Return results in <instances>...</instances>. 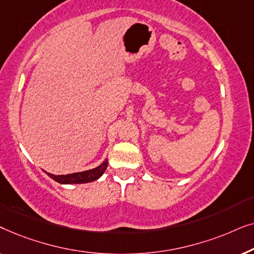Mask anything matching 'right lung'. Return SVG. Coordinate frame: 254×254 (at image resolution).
I'll list each match as a JSON object with an SVG mask.
<instances>
[{
	"label": "right lung",
	"instance_id": "1",
	"mask_svg": "<svg viewBox=\"0 0 254 254\" xmlns=\"http://www.w3.org/2000/svg\"><path fill=\"white\" fill-rule=\"evenodd\" d=\"M107 164H109V163H107V161H105L103 164H100L95 169L88 170V171H83V172L71 173V175L54 176V175H51V173H47V172L46 173L51 177L52 179H54L55 182L60 184H84V183H90V182H93V180L98 179L99 177L105 172Z\"/></svg>",
	"mask_w": 254,
	"mask_h": 254
}]
</instances>
